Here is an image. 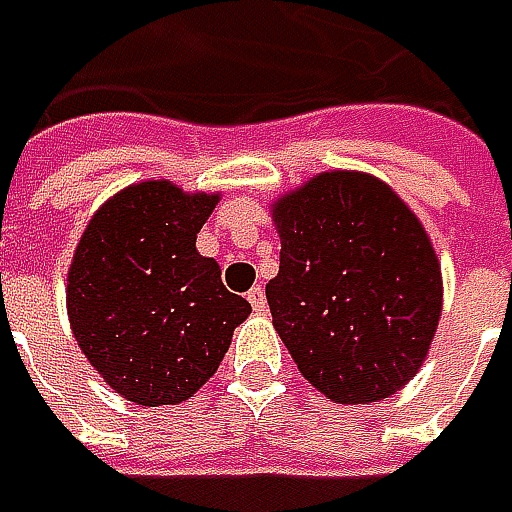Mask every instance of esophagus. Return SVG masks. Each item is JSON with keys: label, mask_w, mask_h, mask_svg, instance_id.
Returning <instances> with one entry per match:
<instances>
[{"label": "esophagus", "mask_w": 512, "mask_h": 512, "mask_svg": "<svg viewBox=\"0 0 512 512\" xmlns=\"http://www.w3.org/2000/svg\"><path fill=\"white\" fill-rule=\"evenodd\" d=\"M247 302H250V307H253L256 313H262V310H265V307H267L265 290H262V287H259V285L250 287V290H247Z\"/></svg>", "instance_id": "1"}]
</instances>
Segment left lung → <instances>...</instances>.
Here are the masks:
<instances>
[{
    "label": "left lung",
    "instance_id": "8db88e82",
    "mask_svg": "<svg viewBox=\"0 0 512 512\" xmlns=\"http://www.w3.org/2000/svg\"><path fill=\"white\" fill-rule=\"evenodd\" d=\"M273 222L267 305L302 376L339 404L402 390L442 316V267L416 213L376 176L330 170L282 196Z\"/></svg>",
    "mask_w": 512,
    "mask_h": 512
}]
</instances>
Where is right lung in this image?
<instances>
[{
  "label": "right lung",
  "instance_id": "1",
  "mask_svg": "<svg viewBox=\"0 0 512 512\" xmlns=\"http://www.w3.org/2000/svg\"><path fill=\"white\" fill-rule=\"evenodd\" d=\"M219 193L139 182L85 227L68 270L73 336L99 376L128 402L190 399L225 359L247 299L222 285L196 233Z\"/></svg>",
  "mask_w": 512,
  "mask_h": 512
}]
</instances>
